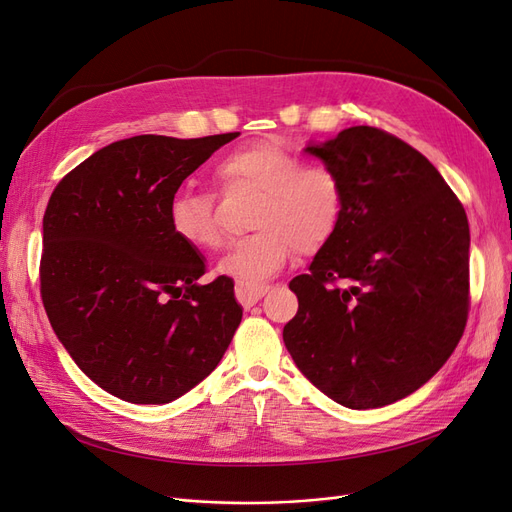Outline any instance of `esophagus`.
<instances>
[{
  "label": "esophagus",
  "mask_w": 512,
  "mask_h": 512,
  "mask_svg": "<svg viewBox=\"0 0 512 512\" xmlns=\"http://www.w3.org/2000/svg\"><path fill=\"white\" fill-rule=\"evenodd\" d=\"M269 292V286H245V284H237L235 294H237V301L243 307H252L256 305L265 294Z\"/></svg>",
  "instance_id": "esophagus-1"
}]
</instances>
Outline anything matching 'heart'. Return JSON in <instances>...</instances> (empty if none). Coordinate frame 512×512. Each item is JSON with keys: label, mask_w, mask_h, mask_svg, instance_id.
I'll return each instance as SVG.
<instances>
[{"label": "heart", "mask_w": 512, "mask_h": 512, "mask_svg": "<svg viewBox=\"0 0 512 512\" xmlns=\"http://www.w3.org/2000/svg\"><path fill=\"white\" fill-rule=\"evenodd\" d=\"M226 188L262 192L254 232L228 247L218 273L237 284L258 286L280 273L294 250L312 256L337 235L346 211V188L335 170L305 166L297 153L277 143H254L232 151L218 164ZM168 222L175 237L200 252L218 250L222 228L215 213V196L183 188L168 205Z\"/></svg>", "instance_id": "1"}]
</instances>
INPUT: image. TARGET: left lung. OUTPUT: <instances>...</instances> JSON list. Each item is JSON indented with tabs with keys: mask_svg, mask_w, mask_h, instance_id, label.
<instances>
[{
	"mask_svg": "<svg viewBox=\"0 0 512 512\" xmlns=\"http://www.w3.org/2000/svg\"><path fill=\"white\" fill-rule=\"evenodd\" d=\"M307 153L346 188L342 226L290 282L299 312L284 327L294 365L352 410L414 393L466 329L470 226L423 153L352 126Z\"/></svg>",
	"mask_w": 512,
	"mask_h": 512,
	"instance_id": "obj_1",
	"label": "left lung"
}]
</instances>
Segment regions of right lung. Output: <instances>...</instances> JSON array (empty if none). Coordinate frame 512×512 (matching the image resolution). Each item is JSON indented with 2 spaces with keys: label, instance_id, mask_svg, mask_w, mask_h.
I'll return each instance as SVG.
<instances>
[{
  "label": "right lung",
  "instance_id": "add662e5",
  "mask_svg": "<svg viewBox=\"0 0 512 512\" xmlns=\"http://www.w3.org/2000/svg\"><path fill=\"white\" fill-rule=\"evenodd\" d=\"M237 136L117 141L61 179L46 205V316L83 374L130 404L194 389L241 322L230 277L200 284L205 258L168 222L183 179Z\"/></svg>",
  "mask_w": 512,
  "mask_h": 512
}]
</instances>
